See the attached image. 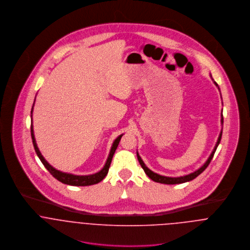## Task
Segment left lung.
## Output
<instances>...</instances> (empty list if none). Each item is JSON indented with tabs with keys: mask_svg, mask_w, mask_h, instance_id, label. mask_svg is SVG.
<instances>
[{
	"mask_svg": "<svg viewBox=\"0 0 250 250\" xmlns=\"http://www.w3.org/2000/svg\"><path fill=\"white\" fill-rule=\"evenodd\" d=\"M210 77H211V79H212V81L214 82V84H215V86L218 88V90H219V87H218V84L215 83L214 81V79L212 78V75L210 74ZM220 91V90H219ZM220 122H221V125L223 124V116H222V110H221V119H220ZM221 136H222V129H221V131H220V133H219V136H218V139H217V142L215 143V145H214V150L212 151V153H211V155L209 156V158L207 159V161L204 163V165L202 166V167H200L198 169H196L195 171H193L192 173H189V174H188V175H184V176H180V177H168V176H164V175H160V174H158V173H156V172H154V171H152L151 169H149L147 167H146V165L144 164V162L143 161V159L141 158V156H140V154H139V152L137 151V156H138V160H139V162H140V164H141V166H142V167L143 168V170H144V172L146 173V175L149 177V178L151 179V180H153V181H155V182H157V183H161V184H167V185H175V184H182V183H186V182H189V181H191V180H193L194 178H196L198 175H200L206 168H207V167L209 166V164L211 163V161H212V159H213V157H214V152H215V150H216V148H217V146H218V144L220 143V140H221Z\"/></svg>",
	"mask_w": 250,
	"mask_h": 250,
	"instance_id": "left-lung-1",
	"label": "left lung"
}]
</instances>
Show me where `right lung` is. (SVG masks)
<instances>
[{"label": "right lung", "mask_w": 250, "mask_h": 250, "mask_svg": "<svg viewBox=\"0 0 250 250\" xmlns=\"http://www.w3.org/2000/svg\"><path fill=\"white\" fill-rule=\"evenodd\" d=\"M36 101V99H35ZM34 106H35V103L33 105L32 107V111H31V121H32V124H31V135H32V140H33V143H34V147H35V150H36V155L38 156V158L40 159L41 163L44 165V167L47 168V170L57 179L59 180L60 182L63 183V184H66V185H70V186H90V185H94V184H97L99 182H101L103 179L106 177V175L108 172V168H109V166H110V163H111V160H112V157H113V154L119 144V142L122 138V136L124 134H121L120 136H118L114 142L112 143L111 145V148H110V151H109V154L107 156V161H106V164L105 166L103 167V168L101 170H99L98 172L96 173H93V174H89V175H75V174H72V173H67V172H63V171H61V170H58L57 168H55L54 167H52L46 160L45 158L42 156V154L40 153L38 147H37V144H36V138H35V132H34V125H33V111H34Z\"/></svg>", "instance_id": "add662e5"}]
</instances>
